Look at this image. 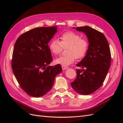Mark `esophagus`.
<instances>
[{"mask_svg": "<svg viewBox=\"0 0 123 123\" xmlns=\"http://www.w3.org/2000/svg\"><path fill=\"white\" fill-rule=\"evenodd\" d=\"M62 70H66V69H68V67L64 66H62Z\"/></svg>", "mask_w": 123, "mask_h": 123, "instance_id": "1", "label": "esophagus"}]
</instances>
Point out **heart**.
Returning a JSON list of instances; mask_svg holds the SVG:
<instances>
[{"label": "heart", "instance_id": "obj_1", "mask_svg": "<svg viewBox=\"0 0 123 123\" xmlns=\"http://www.w3.org/2000/svg\"><path fill=\"white\" fill-rule=\"evenodd\" d=\"M51 53L54 55H58L66 49V56L57 58L55 62L64 66H68L75 61V58H83L86 55L89 48V42L86 38L81 37L78 33L68 31L60 36V42L57 39L52 40L49 45Z\"/></svg>", "mask_w": 123, "mask_h": 123}]
</instances>
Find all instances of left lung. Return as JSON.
<instances>
[{
  "instance_id": "1",
  "label": "left lung",
  "mask_w": 123,
  "mask_h": 123,
  "mask_svg": "<svg viewBox=\"0 0 123 123\" xmlns=\"http://www.w3.org/2000/svg\"><path fill=\"white\" fill-rule=\"evenodd\" d=\"M88 37L89 48L86 55L76 65L84 69H76V77L71 83L78 93L90 94L103 85L111 65V56L108 41L102 33L88 26L77 27Z\"/></svg>"
}]
</instances>
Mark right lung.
Wrapping results in <instances>:
<instances>
[{
  "label": "right lung",
  "mask_w": 123,
  "mask_h": 123,
  "mask_svg": "<svg viewBox=\"0 0 123 123\" xmlns=\"http://www.w3.org/2000/svg\"><path fill=\"white\" fill-rule=\"evenodd\" d=\"M57 26L34 28L22 34L14 44L12 68L21 88L33 97L46 94L53 87L55 77L62 71L52 61L48 43L57 32Z\"/></svg>",
  "instance_id": "right-lung-1"
}]
</instances>
